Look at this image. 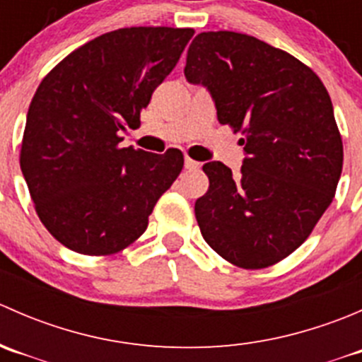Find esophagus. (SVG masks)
Masks as SVG:
<instances>
[{
	"label": "esophagus",
	"instance_id": "34e87169",
	"mask_svg": "<svg viewBox=\"0 0 362 362\" xmlns=\"http://www.w3.org/2000/svg\"><path fill=\"white\" fill-rule=\"evenodd\" d=\"M199 166H202V164H199L198 160L185 158V170H199Z\"/></svg>",
	"mask_w": 362,
	"mask_h": 362
}]
</instances>
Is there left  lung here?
Here are the masks:
<instances>
[{
  "instance_id": "1",
  "label": "left lung",
  "mask_w": 362,
  "mask_h": 362,
  "mask_svg": "<svg viewBox=\"0 0 362 362\" xmlns=\"http://www.w3.org/2000/svg\"><path fill=\"white\" fill-rule=\"evenodd\" d=\"M185 78L210 90L217 119L242 133L233 175L203 166L210 187L194 204L204 242L231 264L261 269L305 242L337 192L343 144L333 103L306 64L254 36L199 33Z\"/></svg>"
}]
</instances>
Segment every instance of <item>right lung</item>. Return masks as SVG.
Listing matches in <instances>:
<instances>
[{
	"mask_svg": "<svg viewBox=\"0 0 362 362\" xmlns=\"http://www.w3.org/2000/svg\"><path fill=\"white\" fill-rule=\"evenodd\" d=\"M194 29L124 28L64 57L28 110L21 170L47 231L69 250L112 255L140 238L184 154L119 147Z\"/></svg>",
	"mask_w": 362,
	"mask_h": 362,
	"instance_id": "add662e5",
	"label": "right lung"
}]
</instances>
